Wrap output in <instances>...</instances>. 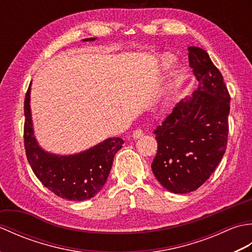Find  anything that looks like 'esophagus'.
<instances>
[{"label":"esophagus","mask_w":252,"mask_h":252,"mask_svg":"<svg viewBox=\"0 0 252 252\" xmlns=\"http://www.w3.org/2000/svg\"><path fill=\"white\" fill-rule=\"evenodd\" d=\"M132 136L134 137V138H140L141 136H143V131L141 129H137L135 131H133Z\"/></svg>","instance_id":"obj_1"}]
</instances>
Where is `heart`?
I'll return each instance as SVG.
<instances>
[{"label":"heart","instance_id":"1","mask_svg":"<svg viewBox=\"0 0 252 252\" xmlns=\"http://www.w3.org/2000/svg\"><path fill=\"white\" fill-rule=\"evenodd\" d=\"M172 62H173L172 57H170V56L164 57V60H163V66H164L165 68H168V67H170L171 63H172ZM171 100H172V95H170L169 97H168V99H167L168 103H169V101H171Z\"/></svg>","mask_w":252,"mask_h":252}]
</instances>
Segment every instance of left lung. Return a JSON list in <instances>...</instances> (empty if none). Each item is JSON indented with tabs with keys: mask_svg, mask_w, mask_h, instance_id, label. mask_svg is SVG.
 Listing matches in <instances>:
<instances>
[{
	"mask_svg": "<svg viewBox=\"0 0 252 252\" xmlns=\"http://www.w3.org/2000/svg\"><path fill=\"white\" fill-rule=\"evenodd\" d=\"M198 89L185 97L154 131L158 143L154 175L174 194L196 190L215 172L227 145L231 96L208 53L189 47Z\"/></svg>",
	"mask_w": 252,
	"mask_h": 252,
	"instance_id": "1",
	"label": "left lung"
}]
</instances>
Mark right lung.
<instances>
[{"label":"right lung","instance_id":"add662e5","mask_svg":"<svg viewBox=\"0 0 252 252\" xmlns=\"http://www.w3.org/2000/svg\"><path fill=\"white\" fill-rule=\"evenodd\" d=\"M95 37L83 41H94ZM30 87L25 98L24 141L27 159L36 178L58 197L82 201L94 197L106 183L116 153L122 148L120 137L107 138L82 153L60 156L43 151L33 135L30 110Z\"/></svg>","mask_w":252,"mask_h":252}]
</instances>
